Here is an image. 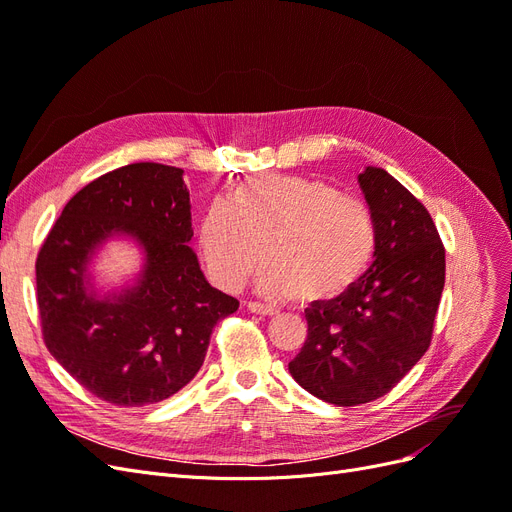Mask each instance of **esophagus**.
I'll use <instances>...</instances> for the list:
<instances>
[{
  "mask_svg": "<svg viewBox=\"0 0 512 512\" xmlns=\"http://www.w3.org/2000/svg\"><path fill=\"white\" fill-rule=\"evenodd\" d=\"M245 307L250 309L252 314H260V316H273V314H275L273 307H269V305H265V303H258V301H247Z\"/></svg>",
  "mask_w": 512,
  "mask_h": 512,
  "instance_id": "1",
  "label": "esophagus"
}]
</instances>
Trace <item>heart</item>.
Instances as JSON below:
<instances>
[{"instance_id": "heart-1", "label": "heart", "mask_w": 512, "mask_h": 512, "mask_svg": "<svg viewBox=\"0 0 512 512\" xmlns=\"http://www.w3.org/2000/svg\"><path fill=\"white\" fill-rule=\"evenodd\" d=\"M200 256L211 280L239 290L254 271L269 299L322 303L342 297L376 256L378 226L361 200L307 177H254L228 200H213L198 226Z\"/></svg>"}]
</instances>
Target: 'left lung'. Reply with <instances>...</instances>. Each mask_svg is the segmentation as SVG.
<instances>
[{"instance_id": "8db88e82", "label": "left lung", "mask_w": 512, "mask_h": 512, "mask_svg": "<svg viewBox=\"0 0 512 512\" xmlns=\"http://www.w3.org/2000/svg\"><path fill=\"white\" fill-rule=\"evenodd\" d=\"M359 183L378 226L374 262L342 297L312 303L288 365L305 391L342 408L386 395L427 352L446 271L421 200L384 168L367 166Z\"/></svg>"}]
</instances>
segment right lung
<instances>
[{"instance_id":"right-lung-1","label":"right lung","mask_w":512,"mask_h":512,"mask_svg":"<svg viewBox=\"0 0 512 512\" xmlns=\"http://www.w3.org/2000/svg\"><path fill=\"white\" fill-rule=\"evenodd\" d=\"M123 229L144 243L142 284L115 302L82 286L90 250ZM183 170L136 162L76 192L36 258L42 339L57 363L106 404L138 408L168 399L205 361L213 327L239 301L207 284L192 239Z\"/></svg>"}]
</instances>
